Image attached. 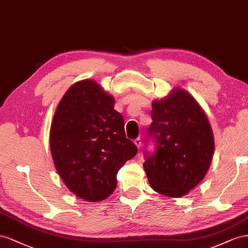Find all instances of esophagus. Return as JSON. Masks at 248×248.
<instances>
[{
	"mask_svg": "<svg viewBox=\"0 0 248 248\" xmlns=\"http://www.w3.org/2000/svg\"><path fill=\"white\" fill-rule=\"evenodd\" d=\"M134 143H135V145L139 148V147L141 146V139H140V138L135 139V140H134Z\"/></svg>",
	"mask_w": 248,
	"mask_h": 248,
	"instance_id": "obj_1",
	"label": "esophagus"
}]
</instances>
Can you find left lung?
Masks as SVG:
<instances>
[{"label":"left lung","instance_id":"1","mask_svg":"<svg viewBox=\"0 0 248 248\" xmlns=\"http://www.w3.org/2000/svg\"><path fill=\"white\" fill-rule=\"evenodd\" d=\"M152 106L148 134L157 150L145 155L148 183L160 194L184 196L208 172L214 153L213 131L201 105L185 89L173 88Z\"/></svg>","mask_w":248,"mask_h":248}]
</instances>
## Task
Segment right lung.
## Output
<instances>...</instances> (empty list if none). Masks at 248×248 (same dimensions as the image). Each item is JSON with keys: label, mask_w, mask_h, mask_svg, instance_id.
<instances>
[{"label": "right lung", "mask_w": 248, "mask_h": 248, "mask_svg": "<svg viewBox=\"0 0 248 248\" xmlns=\"http://www.w3.org/2000/svg\"><path fill=\"white\" fill-rule=\"evenodd\" d=\"M114 103L100 84L86 79L68 88L54 114L49 147L55 167L66 187L87 202L109 197L118 170L138 151L125 137Z\"/></svg>", "instance_id": "1"}]
</instances>
